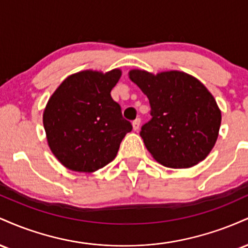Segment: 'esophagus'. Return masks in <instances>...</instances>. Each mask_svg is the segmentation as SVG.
<instances>
[{
  "mask_svg": "<svg viewBox=\"0 0 248 248\" xmlns=\"http://www.w3.org/2000/svg\"><path fill=\"white\" fill-rule=\"evenodd\" d=\"M140 124H141V120L139 118L133 121V129L135 130V132H138V130L140 129Z\"/></svg>",
  "mask_w": 248,
  "mask_h": 248,
  "instance_id": "34e87169",
  "label": "esophagus"
}]
</instances>
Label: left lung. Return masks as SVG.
<instances>
[{
    "label": "left lung",
    "instance_id": "1",
    "mask_svg": "<svg viewBox=\"0 0 248 248\" xmlns=\"http://www.w3.org/2000/svg\"><path fill=\"white\" fill-rule=\"evenodd\" d=\"M129 78L149 99L152 119L141 127L140 135L153 157L175 169L203 161L217 141L221 122L207 88L179 71L153 75L132 70Z\"/></svg>",
    "mask_w": 248,
    "mask_h": 248
}]
</instances>
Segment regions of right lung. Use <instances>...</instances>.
Returning a JSON list of instances; mask_svg holds the SVG:
<instances>
[{
	"label": "right lung",
	"mask_w": 248,
	"mask_h": 248,
	"mask_svg": "<svg viewBox=\"0 0 248 248\" xmlns=\"http://www.w3.org/2000/svg\"><path fill=\"white\" fill-rule=\"evenodd\" d=\"M120 77L119 69L81 71L67 77L47 101L43 113L47 143L67 169L93 172L104 168L133 129L110 96Z\"/></svg>",
	"instance_id": "1"
}]
</instances>
